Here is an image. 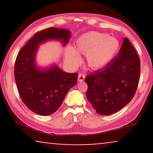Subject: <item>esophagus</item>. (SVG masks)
<instances>
[{"mask_svg":"<svg viewBox=\"0 0 153 153\" xmlns=\"http://www.w3.org/2000/svg\"><path fill=\"white\" fill-rule=\"evenodd\" d=\"M85 79V75L83 74H79L78 76V81H83Z\"/></svg>","mask_w":153,"mask_h":153,"instance_id":"obj_1","label":"esophagus"}]
</instances>
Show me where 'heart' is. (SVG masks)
Masks as SVG:
<instances>
[{"label":"heart","instance_id":"b5f03b06","mask_svg":"<svg viewBox=\"0 0 153 153\" xmlns=\"http://www.w3.org/2000/svg\"><path fill=\"white\" fill-rule=\"evenodd\" d=\"M119 42L106 33L91 31L81 35L75 42L74 49L69 47L65 53L67 62L76 66L81 61L79 54L85 55L87 65L93 70L106 66L118 51Z\"/></svg>","mask_w":153,"mask_h":153}]
</instances>
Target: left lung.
Listing matches in <instances>:
<instances>
[{
	"instance_id": "obj_1",
	"label": "left lung",
	"mask_w": 153,
	"mask_h": 153,
	"mask_svg": "<svg viewBox=\"0 0 153 153\" xmlns=\"http://www.w3.org/2000/svg\"><path fill=\"white\" fill-rule=\"evenodd\" d=\"M140 70L139 56L125 37L118 57L105 68L85 76L87 99L96 112L107 116L127 105L137 91Z\"/></svg>"
}]
</instances>
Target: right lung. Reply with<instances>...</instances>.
Listing matches in <instances>:
<instances>
[{
    "instance_id": "add662e5",
    "label": "right lung",
    "mask_w": 153,
    "mask_h": 153,
    "mask_svg": "<svg viewBox=\"0 0 153 153\" xmlns=\"http://www.w3.org/2000/svg\"><path fill=\"white\" fill-rule=\"evenodd\" d=\"M70 37L66 29H45L35 33L16 56L14 77L19 94L29 109L37 114L49 116L56 112L78 79V73L65 72L56 65L46 70L37 68L35 58L38 46L49 39H59L65 45Z\"/></svg>"
}]
</instances>
